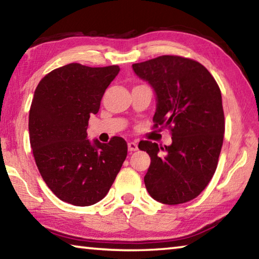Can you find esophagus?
I'll list each match as a JSON object with an SVG mask.
<instances>
[{"label":"esophagus","mask_w":259,"mask_h":259,"mask_svg":"<svg viewBox=\"0 0 259 259\" xmlns=\"http://www.w3.org/2000/svg\"><path fill=\"white\" fill-rule=\"evenodd\" d=\"M128 148H129V151H130V152H135V151H137V150H138V145H137V143H135V142H129V143H128Z\"/></svg>","instance_id":"34e87169"}]
</instances>
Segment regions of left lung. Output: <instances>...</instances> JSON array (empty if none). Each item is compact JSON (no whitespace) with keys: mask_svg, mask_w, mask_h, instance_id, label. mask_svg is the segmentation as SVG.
<instances>
[{"mask_svg":"<svg viewBox=\"0 0 259 259\" xmlns=\"http://www.w3.org/2000/svg\"><path fill=\"white\" fill-rule=\"evenodd\" d=\"M133 68L156 94L154 128L168 126L172 136L170 146L139 143L151 156L147 192L164 204L188 202L216 171L225 131L221 89L203 65L181 56H160Z\"/></svg>","mask_w":259,"mask_h":259,"instance_id":"left-lung-1","label":"left lung"}]
</instances>
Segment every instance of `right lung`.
Returning a JSON list of instances; mask_svg holds the SVG:
<instances>
[{
    "label": "right lung",
    "mask_w": 259,
    "mask_h": 259,
    "mask_svg": "<svg viewBox=\"0 0 259 259\" xmlns=\"http://www.w3.org/2000/svg\"><path fill=\"white\" fill-rule=\"evenodd\" d=\"M117 65L89 67L72 63L42 78L29 109V142L43 181L64 202L87 207L104 199L128 153L126 142L87 139L88 121L97 114Z\"/></svg>",
    "instance_id": "add662e5"
}]
</instances>
